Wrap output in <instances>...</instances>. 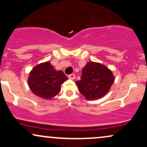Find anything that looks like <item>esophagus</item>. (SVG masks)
<instances>
[{
    "instance_id": "esophagus-1",
    "label": "esophagus",
    "mask_w": 147,
    "mask_h": 147,
    "mask_svg": "<svg viewBox=\"0 0 147 147\" xmlns=\"http://www.w3.org/2000/svg\"><path fill=\"white\" fill-rule=\"evenodd\" d=\"M68 78L70 79H75V74H71V75H68Z\"/></svg>"
}]
</instances>
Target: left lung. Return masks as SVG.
Instances as JSON below:
<instances>
[{
  "label": "left lung",
  "instance_id": "8db88e82",
  "mask_svg": "<svg viewBox=\"0 0 147 147\" xmlns=\"http://www.w3.org/2000/svg\"><path fill=\"white\" fill-rule=\"evenodd\" d=\"M114 81L110 69L102 63L90 61L84 67L81 79L76 84L86 99L95 100L109 92Z\"/></svg>",
  "mask_w": 147,
  "mask_h": 147
}]
</instances>
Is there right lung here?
<instances>
[{"label":"right lung","instance_id":"add662e5","mask_svg":"<svg viewBox=\"0 0 147 147\" xmlns=\"http://www.w3.org/2000/svg\"><path fill=\"white\" fill-rule=\"evenodd\" d=\"M68 78L61 70H56L50 61L38 64L30 72L28 86L34 94L51 99L59 92L61 85Z\"/></svg>","mask_w":147,"mask_h":147}]
</instances>
